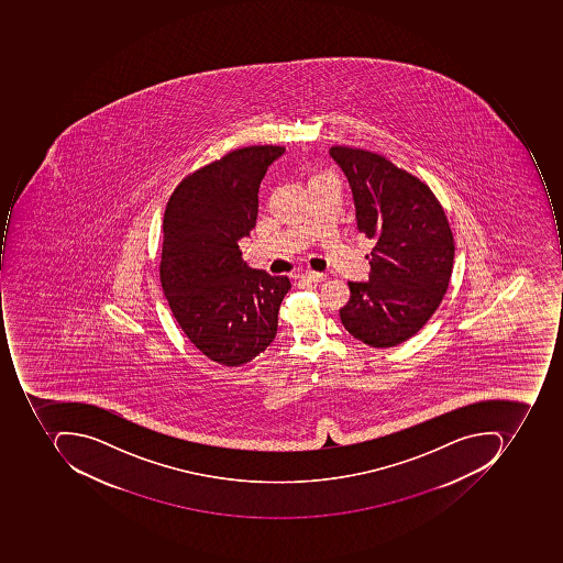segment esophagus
<instances>
[{
  "instance_id": "esophagus-1",
  "label": "esophagus",
  "mask_w": 563,
  "mask_h": 563,
  "mask_svg": "<svg viewBox=\"0 0 563 563\" xmlns=\"http://www.w3.org/2000/svg\"><path fill=\"white\" fill-rule=\"evenodd\" d=\"M301 277L311 280V283H323V280H327V274L314 273V271H306V273L302 274Z\"/></svg>"
}]
</instances>
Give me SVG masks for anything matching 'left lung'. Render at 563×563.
<instances>
[{"label": "left lung", "instance_id": "1", "mask_svg": "<svg viewBox=\"0 0 563 563\" xmlns=\"http://www.w3.org/2000/svg\"><path fill=\"white\" fill-rule=\"evenodd\" d=\"M330 155L352 188L356 229L375 242L368 280L349 283L340 320L365 345H399L427 324L449 289V220L427 184L383 155L342 145Z\"/></svg>", "mask_w": 563, "mask_h": 563}]
</instances>
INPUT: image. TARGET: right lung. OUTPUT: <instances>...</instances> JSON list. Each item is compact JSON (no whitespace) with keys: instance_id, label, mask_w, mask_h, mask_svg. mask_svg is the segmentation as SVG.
<instances>
[{"instance_id":"right-lung-1","label":"right lung","mask_w":563,"mask_h":563,"mask_svg":"<svg viewBox=\"0 0 563 563\" xmlns=\"http://www.w3.org/2000/svg\"><path fill=\"white\" fill-rule=\"evenodd\" d=\"M277 145L236 148L180 180L164 213L161 283L189 342L210 361L239 367L277 333L286 276L243 262L239 240L251 236L258 186L284 154Z\"/></svg>"}]
</instances>
